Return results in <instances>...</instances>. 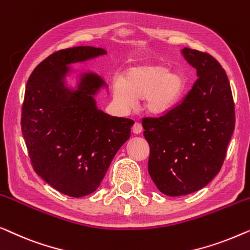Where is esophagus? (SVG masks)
I'll list each match as a JSON object with an SVG mask.
<instances>
[{
	"label": "esophagus",
	"mask_w": 250,
	"mask_h": 250,
	"mask_svg": "<svg viewBox=\"0 0 250 250\" xmlns=\"http://www.w3.org/2000/svg\"><path fill=\"white\" fill-rule=\"evenodd\" d=\"M143 131V125L140 122H135V125H133L132 126V132L136 133V135H138V133H140Z\"/></svg>",
	"instance_id": "34e87169"
}]
</instances>
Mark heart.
<instances>
[{
    "mask_svg": "<svg viewBox=\"0 0 250 250\" xmlns=\"http://www.w3.org/2000/svg\"><path fill=\"white\" fill-rule=\"evenodd\" d=\"M186 78L162 63L133 65L125 72L122 80L113 83L114 97L124 106H131L136 98H145L147 111L163 114L173 108L184 94Z\"/></svg>",
    "mask_w": 250,
    "mask_h": 250,
    "instance_id": "1",
    "label": "heart"
}]
</instances>
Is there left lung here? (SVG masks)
<instances>
[{
  "mask_svg": "<svg viewBox=\"0 0 250 250\" xmlns=\"http://www.w3.org/2000/svg\"><path fill=\"white\" fill-rule=\"evenodd\" d=\"M182 53L198 78L173 108L142 120L149 175L167 196L191 194L210 182L222 167L235 125L233 96L220 62L191 48Z\"/></svg>",
  "mask_w": 250,
  "mask_h": 250,
  "instance_id": "left-lung-1",
  "label": "left lung"
}]
</instances>
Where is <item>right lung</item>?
I'll return each mask as SVG.
<instances>
[{"label":"right lung","instance_id":"right-lung-1","mask_svg":"<svg viewBox=\"0 0 250 250\" xmlns=\"http://www.w3.org/2000/svg\"><path fill=\"white\" fill-rule=\"evenodd\" d=\"M102 54V48L79 46L48 55L31 72L21 108V131L34 171L76 198L98 188L133 125L131 119L97 110L91 96L104 83L94 73L83 79L78 91L63 87L66 64Z\"/></svg>","mask_w":250,"mask_h":250}]
</instances>
